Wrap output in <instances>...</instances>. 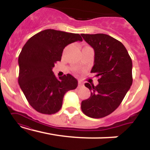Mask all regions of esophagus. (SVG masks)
<instances>
[{
  "mask_svg": "<svg viewBox=\"0 0 150 150\" xmlns=\"http://www.w3.org/2000/svg\"><path fill=\"white\" fill-rule=\"evenodd\" d=\"M83 87V83H82L81 81H79L78 86H77V87H78V88H81V87Z\"/></svg>",
  "mask_w": 150,
  "mask_h": 150,
  "instance_id": "34e87169",
  "label": "esophagus"
}]
</instances>
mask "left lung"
<instances>
[{
  "label": "left lung",
  "instance_id": "obj_1",
  "mask_svg": "<svg viewBox=\"0 0 150 150\" xmlns=\"http://www.w3.org/2000/svg\"><path fill=\"white\" fill-rule=\"evenodd\" d=\"M94 50L91 73L99 77L97 86L85 83L91 91L89 99L82 101L86 116L100 118L119 106L132 83L131 58L121 42L104 34H81Z\"/></svg>",
  "mask_w": 150,
  "mask_h": 150
}]
</instances>
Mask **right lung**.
I'll return each instance as SVG.
<instances>
[{
  "instance_id": "obj_1",
  "label": "right lung",
  "mask_w": 150,
  "mask_h": 150,
  "mask_svg": "<svg viewBox=\"0 0 150 150\" xmlns=\"http://www.w3.org/2000/svg\"><path fill=\"white\" fill-rule=\"evenodd\" d=\"M77 41H82L79 34L49 29L31 37L22 48L18 82L29 104L38 112L57 113L65 93L77 87V80L71 75L58 79L52 71L65 46Z\"/></svg>"
}]
</instances>
